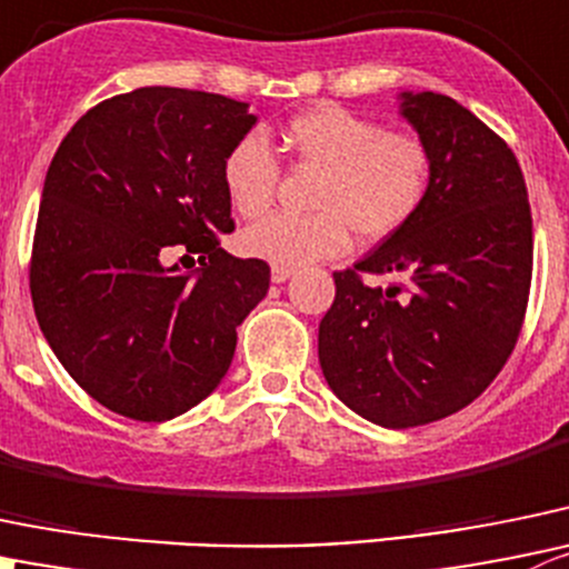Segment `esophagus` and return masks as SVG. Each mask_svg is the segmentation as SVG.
Listing matches in <instances>:
<instances>
[{"instance_id":"34e87169","label":"esophagus","mask_w":569,"mask_h":569,"mask_svg":"<svg viewBox=\"0 0 569 569\" xmlns=\"http://www.w3.org/2000/svg\"><path fill=\"white\" fill-rule=\"evenodd\" d=\"M295 274V269H286V267H272V283H286V280Z\"/></svg>"}]
</instances>
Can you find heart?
<instances>
[{
  "instance_id": "1",
  "label": "heart",
  "mask_w": 569,
  "mask_h": 569,
  "mask_svg": "<svg viewBox=\"0 0 569 569\" xmlns=\"http://www.w3.org/2000/svg\"><path fill=\"white\" fill-rule=\"evenodd\" d=\"M283 147L297 167L317 169L308 206L313 213H278L241 236L250 256L274 267L300 269L325 261L350 244L400 233L428 202L433 186L431 147L413 132L386 130L380 121L322 104L283 127ZM222 186L233 211L258 219L272 208L280 163L267 138L247 132L222 161Z\"/></svg>"
}]
</instances>
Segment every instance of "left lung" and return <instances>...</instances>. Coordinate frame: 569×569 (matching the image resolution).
Returning a JSON list of instances; mask_svg holds the SVG:
<instances>
[{"mask_svg":"<svg viewBox=\"0 0 569 569\" xmlns=\"http://www.w3.org/2000/svg\"><path fill=\"white\" fill-rule=\"evenodd\" d=\"M433 156L422 211L352 269L333 272L319 363L333 395L383 428L470 406L503 369L531 291L533 224L515 152L445 93H400ZM361 273H391L386 290Z\"/></svg>","mask_w":569,"mask_h":569,"instance_id":"obj_1","label":"left lung"}]
</instances>
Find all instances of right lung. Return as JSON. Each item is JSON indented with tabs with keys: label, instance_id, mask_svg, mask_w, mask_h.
<instances>
[{
	"label": "right lung",
	"instance_id": "right-lung-1",
	"mask_svg": "<svg viewBox=\"0 0 569 569\" xmlns=\"http://www.w3.org/2000/svg\"><path fill=\"white\" fill-rule=\"evenodd\" d=\"M252 124L222 93L136 88L80 116L49 163L32 308L66 372L121 417L163 422L206 400L267 297L269 263L219 247L233 233L222 161ZM174 251L201 267L169 268Z\"/></svg>",
	"mask_w": 569,
	"mask_h": 569
}]
</instances>
